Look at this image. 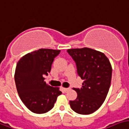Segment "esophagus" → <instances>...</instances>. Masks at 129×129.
<instances>
[{"label": "esophagus", "mask_w": 129, "mask_h": 129, "mask_svg": "<svg viewBox=\"0 0 129 129\" xmlns=\"http://www.w3.org/2000/svg\"><path fill=\"white\" fill-rule=\"evenodd\" d=\"M62 90H63V91L64 92H67V91L69 90V88H62Z\"/></svg>", "instance_id": "34e87169"}]
</instances>
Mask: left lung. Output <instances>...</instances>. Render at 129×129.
I'll list each match as a JSON object with an SVG mask.
<instances>
[{
    "instance_id": "obj_1",
    "label": "left lung",
    "mask_w": 129,
    "mask_h": 129,
    "mask_svg": "<svg viewBox=\"0 0 129 129\" xmlns=\"http://www.w3.org/2000/svg\"><path fill=\"white\" fill-rule=\"evenodd\" d=\"M67 52L75 62L77 74L84 80L81 88H73L77 96L70 101L71 107L77 114H92L106 99L112 80V65L103 53L90 48L69 49Z\"/></svg>"
}]
</instances>
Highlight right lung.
<instances>
[{"label":"right lung","mask_w":129,"mask_h":129,"mask_svg":"<svg viewBox=\"0 0 129 129\" xmlns=\"http://www.w3.org/2000/svg\"><path fill=\"white\" fill-rule=\"evenodd\" d=\"M60 50L39 49L22 57L16 66L15 82L18 94L32 112L44 114L53 108L62 92L45 83L54 58Z\"/></svg>","instance_id":"add662e5"}]
</instances>
